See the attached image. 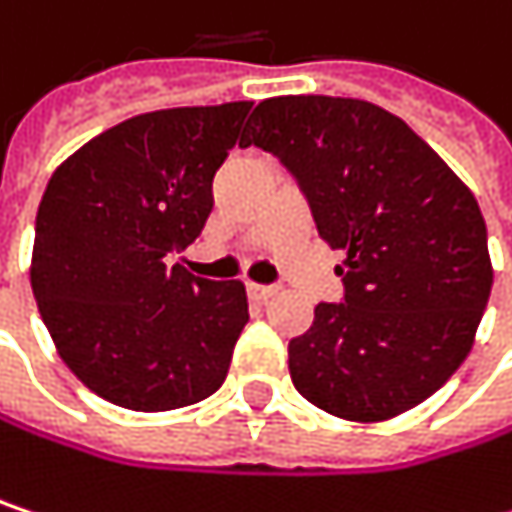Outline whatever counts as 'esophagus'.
<instances>
[{
    "instance_id": "esophagus-1",
    "label": "esophagus",
    "mask_w": 512,
    "mask_h": 512,
    "mask_svg": "<svg viewBox=\"0 0 512 512\" xmlns=\"http://www.w3.org/2000/svg\"><path fill=\"white\" fill-rule=\"evenodd\" d=\"M246 290H249V299H255V302H266V299H272V296L278 293L275 287H269V284H255V281H249Z\"/></svg>"
}]
</instances>
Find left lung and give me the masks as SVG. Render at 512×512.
<instances>
[{
    "label": "left lung",
    "instance_id": "8db88e82",
    "mask_svg": "<svg viewBox=\"0 0 512 512\" xmlns=\"http://www.w3.org/2000/svg\"><path fill=\"white\" fill-rule=\"evenodd\" d=\"M240 145L281 159L347 255L344 302H320L287 347L296 391L361 424L424 403L471 353L492 290L468 186L406 121L353 97H269Z\"/></svg>",
    "mask_w": 512,
    "mask_h": 512
}]
</instances>
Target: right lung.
Wrapping results in <instances>:
<instances>
[{
  "label": "right lung",
  "mask_w": 512,
  "mask_h": 512,
  "mask_svg": "<svg viewBox=\"0 0 512 512\" xmlns=\"http://www.w3.org/2000/svg\"><path fill=\"white\" fill-rule=\"evenodd\" d=\"M252 103L136 115L52 171L35 219L32 293L52 344L97 397L168 412L219 391L246 287L189 275L168 257L201 234L213 174Z\"/></svg>",
  "instance_id": "1"
}]
</instances>
